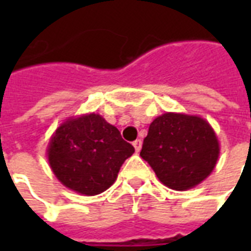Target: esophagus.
<instances>
[{
    "instance_id": "esophagus-1",
    "label": "esophagus",
    "mask_w": 251,
    "mask_h": 251,
    "mask_svg": "<svg viewBox=\"0 0 251 251\" xmlns=\"http://www.w3.org/2000/svg\"><path fill=\"white\" fill-rule=\"evenodd\" d=\"M133 146H134V149H135V151L137 152H139L142 149V141L141 139H135V141L133 142Z\"/></svg>"
}]
</instances>
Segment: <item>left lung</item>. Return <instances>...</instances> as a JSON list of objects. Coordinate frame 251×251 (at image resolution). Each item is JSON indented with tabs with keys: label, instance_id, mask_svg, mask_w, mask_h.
<instances>
[{
	"label": "left lung",
	"instance_id": "8db88e82",
	"mask_svg": "<svg viewBox=\"0 0 251 251\" xmlns=\"http://www.w3.org/2000/svg\"><path fill=\"white\" fill-rule=\"evenodd\" d=\"M220 147L206 120L183 113H164L151 122L141 156L165 186L187 190L214 171Z\"/></svg>",
	"mask_w": 251,
	"mask_h": 251
}]
</instances>
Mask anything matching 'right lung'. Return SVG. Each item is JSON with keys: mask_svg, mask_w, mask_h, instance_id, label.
<instances>
[{"mask_svg": "<svg viewBox=\"0 0 251 251\" xmlns=\"http://www.w3.org/2000/svg\"><path fill=\"white\" fill-rule=\"evenodd\" d=\"M134 147L100 114L72 117L57 127L48 145V160L60 182L83 195L105 191L117 178Z\"/></svg>", "mask_w": 251, "mask_h": 251, "instance_id": "obj_1", "label": "right lung"}]
</instances>
